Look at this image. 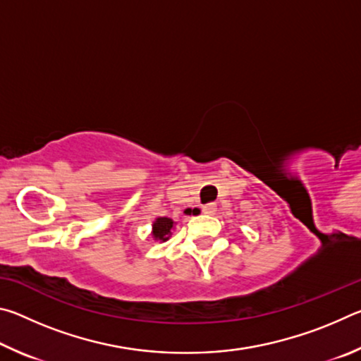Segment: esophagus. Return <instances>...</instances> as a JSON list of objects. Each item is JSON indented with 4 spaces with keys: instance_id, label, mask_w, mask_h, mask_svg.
Listing matches in <instances>:
<instances>
[{
    "instance_id": "obj_1",
    "label": "esophagus",
    "mask_w": 361,
    "mask_h": 361,
    "mask_svg": "<svg viewBox=\"0 0 361 361\" xmlns=\"http://www.w3.org/2000/svg\"><path fill=\"white\" fill-rule=\"evenodd\" d=\"M202 212L205 213V215H215L216 213V204H207L202 207Z\"/></svg>"
}]
</instances>
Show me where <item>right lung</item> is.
Masks as SVG:
<instances>
[{
    "label": "right lung",
    "instance_id": "right-lung-1",
    "mask_svg": "<svg viewBox=\"0 0 361 361\" xmlns=\"http://www.w3.org/2000/svg\"><path fill=\"white\" fill-rule=\"evenodd\" d=\"M173 228V221L170 218H157L152 224V235L159 240H167L170 229Z\"/></svg>",
    "mask_w": 361,
    "mask_h": 361
}]
</instances>
